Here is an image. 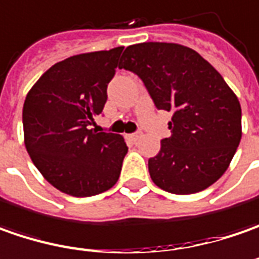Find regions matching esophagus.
Listing matches in <instances>:
<instances>
[{"label": "esophagus", "instance_id": "34e87169", "mask_svg": "<svg viewBox=\"0 0 259 259\" xmlns=\"http://www.w3.org/2000/svg\"><path fill=\"white\" fill-rule=\"evenodd\" d=\"M126 138L129 139L130 142H136L139 138H140V133L136 132V133H130V135H126Z\"/></svg>", "mask_w": 259, "mask_h": 259}]
</instances>
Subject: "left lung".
<instances>
[{
    "label": "left lung",
    "mask_w": 259,
    "mask_h": 259,
    "mask_svg": "<svg viewBox=\"0 0 259 259\" xmlns=\"http://www.w3.org/2000/svg\"><path fill=\"white\" fill-rule=\"evenodd\" d=\"M119 68L143 81L157 110L172 113L170 136L149 159L155 185L189 195L217 182L241 142V104L222 76L195 50L174 42L129 46Z\"/></svg>",
    "instance_id": "8db88e82"
}]
</instances>
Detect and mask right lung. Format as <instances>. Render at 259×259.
<instances>
[{
	"instance_id": "1",
	"label": "right lung",
	"mask_w": 259,
	"mask_h": 259,
	"mask_svg": "<svg viewBox=\"0 0 259 259\" xmlns=\"http://www.w3.org/2000/svg\"><path fill=\"white\" fill-rule=\"evenodd\" d=\"M123 47L78 54L49 68L27 94L24 140L32 163L58 191L85 198L110 189L127 146L120 135L90 129L107 102Z\"/></svg>"
}]
</instances>
